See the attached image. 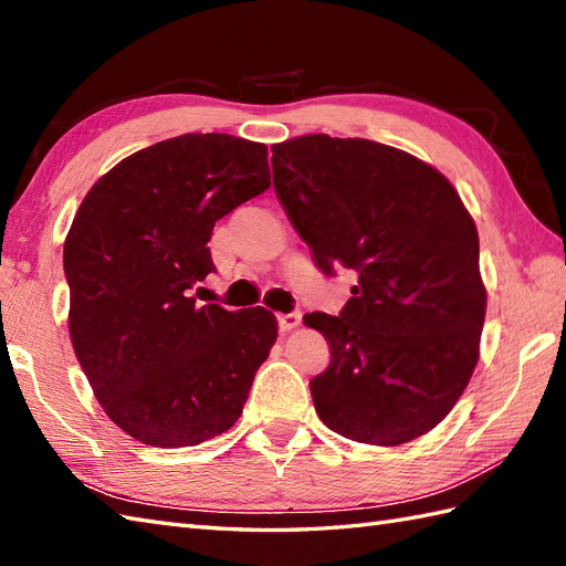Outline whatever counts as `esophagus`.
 <instances>
[{
    "label": "esophagus",
    "mask_w": 566,
    "mask_h": 566,
    "mask_svg": "<svg viewBox=\"0 0 566 566\" xmlns=\"http://www.w3.org/2000/svg\"><path fill=\"white\" fill-rule=\"evenodd\" d=\"M277 323H280L282 333L294 331V327H298V323H301V313H280Z\"/></svg>",
    "instance_id": "obj_1"
}]
</instances>
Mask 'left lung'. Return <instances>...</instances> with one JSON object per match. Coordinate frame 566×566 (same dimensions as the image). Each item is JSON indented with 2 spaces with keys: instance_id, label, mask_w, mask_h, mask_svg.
Returning <instances> with one entry per match:
<instances>
[{
  "instance_id": "left-lung-1",
  "label": "left lung",
  "mask_w": 566,
  "mask_h": 566,
  "mask_svg": "<svg viewBox=\"0 0 566 566\" xmlns=\"http://www.w3.org/2000/svg\"><path fill=\"white\" fill-rule=\"evenodd\" d=\"M272 180L318 270L359 274L339 315H304L331 345L311 380L315 412L359 443L422 437L480 359L488 289L461 195L417 156L357 137L272 144Z\"/></svg>"
}]
</instances>
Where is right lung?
<instances>
[{
  "label": "right lung",
  "mask_w": 566,
  "mask_h": 566,
  "mask_svg": "<svg viewBox=\"0 0 566 566\" xmlns=\"http://www.w3.org/2000/svg\"><path fill=\"white\" fill-rule=\"evenodd\" d=\"M270 188L268 147L180 135L101 176L64 241L70 337L94 396L129 437L182 449L235 424L277 339L262 306H200L214 221Z\"/></svg>",
  "instance_id": "add662e5"
}]
</instances>
